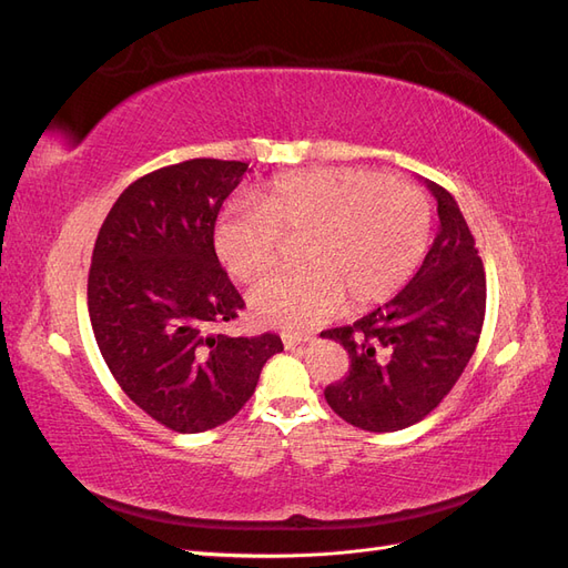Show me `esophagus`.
Instances as JSON below:
<instances>
[{"mask_svg": "<svg viewBox=\"0 0 568 568\" xmlns=\"http://www.w3.org/2000/svg\"><path fill=\"white\" fill-rule=\"evenodd\" d=\"M305 341H311V336H284V346L286 348H301V346H305Z\"/></svg>", "mask_w": 568, "mask_h": 568, "instance_id": "esophagus-1", "label": "esophagus"}]
</instances>
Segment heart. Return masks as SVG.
I'll return each instance as SVG.
<instances>
[{
  "label": "heart",
  "instance_id": "1",
  "mask_svg": "<svg viewBox=\"0 0 568 568\" xmlns=\"http://www.w3.org/2000/svg\"><path fill=\"white\" fill-rule=\"evenodd\" d=\"M432 201L419 186L359 168H317L272 180L261 205H230L215 222V253L253 284L303 242L298 272L251 291V313L286 332H307L346 301L365 311L388 301L417 270L432 236Z\"/></svg>",
  "mask_w": 568,
  "mask_h": 568
}]
</instances>
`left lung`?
I'll use <instances>...</instances> for the list:
<instances>
[{
  "mask_svg": "<svg viewBox=\"0 0 568 568\" xmlns=\"http://www.w3.org/2000/svg\"><path fill=\"white\" fill-rule=\"evenodd\" d=\"M440 227L412 282L369 315L322 332L348 351L343 382L324 388L341 419L384 434L422 422L453 390L486 317V270L457 201L428 182Z\"/></svg>",
  "mask_w": 568,
  "mask_h": 568,
  "instance_id": "left-lung-1",
  "label": "left lung"
}]
</instances>
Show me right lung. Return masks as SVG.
I'll return each instance as SVG.
<instances>
[{
    "mask_svg": "<svg viewBox=\"0 0 568 568\" xmlns=\"http://www.w3.org/2000/svg\"><path fill=\"white\" fill-rule=\"evenodd\" d=\"M248 163L192 159L132 182L101 225L88 280L97 346L113 379L178 434L230 422L253 395L277 334L217 329L244 311L213 232Z\"/></svg>",
    "mask_w": 568,
    "mask_h": 568,
    "instance_id": "1",
    "label": "right lung"
}]
</instances>
